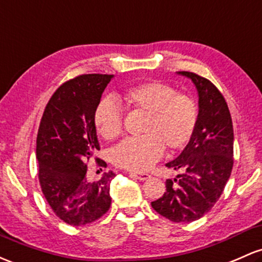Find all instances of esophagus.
I'll return each mask as SVG.
<instances>
[{"instance_id":"1","label":"esophagus","mask_w":262,"mask_h":262,"mask_svg":"<svg viewBox=\"0 0 262 262\" xmlns=\"http://www.w3.org/2000/svg\"><path fill=\"white\" fill-rule=\"evenodd\" d=\"M130 174V177L136 178L138 180H142V182H144V180H148L149 178H150V175L146 174V173H129Z\"/></svg>"}]
</instances>
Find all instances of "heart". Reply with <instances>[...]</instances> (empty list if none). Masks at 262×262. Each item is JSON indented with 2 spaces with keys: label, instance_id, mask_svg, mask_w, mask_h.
I'll list each match as a JSON object with an SVG mask.
<instances>
[{
  "label": "heart",
  "instance_id": "heart-1",
  "mask_svg": "<svg viewBox=\"0 0 262 262\" xmlns=\"http://www.w3.org/2000/svg\"><path fill=\"white\" fill-rule=\"evenodd\" d=\"M123 98L136 111L146 113L139 138L124 139L111 151L117 166L142 171L162 157L164 145L170 151L182 150L190 143L199 119L195 100L188 94L178 93L166 83H142L125 89ZM93 123L103 139L113 140L123 130V111L113 97H104L93 113Z\"/></svg>",
  "mask_w": 262,
  "mask_h": 262
}]
</instances>
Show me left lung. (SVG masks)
<instances>
[{
  "label": "left lung",
  "instance_id": "obj_1",
  "mask_svg": "<svg viewBox=\"0 0 262 262\" xmlns=\"http://www.w3.org/2000/svg\"><path fill=\"white\" fill-rule=\"evenodd\" d=\"M196 88L199 119L190 143L165 166L183 171L166 180L162 198L151 201L158 214L174 223L200 219L219 200L234 164V129L219 89L191 72H178Z\"/></svg>",
  "mask_w": 262,
  "mask_h": 262
}]
</instances>
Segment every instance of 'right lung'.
<instances>
[{"label": "right lung", "mask_w": 262, "mask_h": 262, "mask_svg": "<svg viewBox=\"0 0 262 262\" xmlns=\"http://www.w3.org/2000/svg\"><path fill=\"white\" fill-rule=\"evenodd\" d=\"M113 74H83L54 92L37 134V160L43 195L59 219L72 226L98 220L111 208L108 171L87 179L85 160L99 150L93 113Z\"/></svg>", "instance_id": "right-lung-1"}]
</instances>
